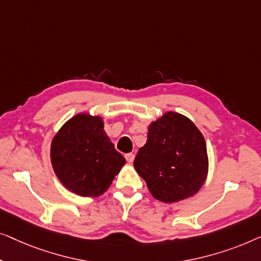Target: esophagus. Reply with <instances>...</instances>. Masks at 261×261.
<instances>
[{"mask_svg": "<svg viewBox=\"0 0 261 261\" xmlns=\"http://www.w3.org/2000/svg\"><path fill=\"white\" fill-rule=\"evenodd\" d=\"M125 160H126L129 163H132V162H134V160H135V155H134V153H126V155H125Z\"/></svg>", "mask_w": 261, "mask_h": 261, "instance_id": "obj_1", "label": "esophagus"}]
</instances>
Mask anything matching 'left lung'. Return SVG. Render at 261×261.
Wrapping results in <instances>:
<instances>
[{"mask_svg":"<svg viewBox=\"0 0 261 261\" xmlns=\"http://www.w3.org/2000/svg\"><path fill=\"white\" fill-rule=\"evenodd\" d=\"M155 199L166 203L193 196L208 172L205 142L192 120L168 112L149 126L148 141L134 161Z\"/></svg>","mask_w":261,"mask_h":261,"instance_id":"left-lung-1","label":"left lung"}]
</instances>
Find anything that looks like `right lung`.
I'll list each match as a JSON object with an SVG mask.
<instances>
[{"label": "right lung", "instance_id": "right-lung-1", "mask_svg": "<svg viewBox=\"0 0 261 261\" xmlns=\"http://www.w3.org/2000/svg\"><path fill=\"white\" fill-rule=\"evenodd\" d=\"M50 160L62 185L80 196L101 195L125 164L105 134L102 119L89 115H76L59 130Z\"/></svg>", "mask_w": 261, "mask_h": 261}]
</instances>
